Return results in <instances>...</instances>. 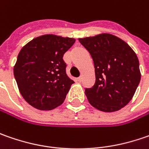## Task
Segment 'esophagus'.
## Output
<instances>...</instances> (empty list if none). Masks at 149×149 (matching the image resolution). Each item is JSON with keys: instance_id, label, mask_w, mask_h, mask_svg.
Returning a JSON list of instances; mask_svg holds the SVG:
<instances>
[{"instance_id": "esophagus-1", "label": "esophagus", "mask_w": 149, "mask_h": 149, "mask_svg": "<svg viewBox=\"0 0 149 149\" xmlns=\"http://www.w3.org/2000/svg\"><path fill=\"white\" fill-rule=\"evenodd\" d=\"M81 80H82V77H79L77 79L78 82H81Z\"/></svg>"}]
</instances>
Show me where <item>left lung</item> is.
Masks as SVG:
<instances>
[{
  "instance_id": "8db88e82",
  "label": "left lung",
  "mask_w": 149,
  "mask_h": 149,
  "mask_svg": "<svg viewBox=\"0 0 149 149\" xmlns=\"http://www.w3.org/2000/svg\"><path fill=\"white\" fill-rule=\"evenodd\" d=\"M94 60L95 84L85 89L89 104L103 112H115L127 105L140 82L137 54L125 41L111 34L79 38Z\"/></svg>"
}]
</instances>
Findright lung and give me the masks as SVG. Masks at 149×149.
<instances>
[{
    "mask_svg": "<svg viewBox=\"0 0 149 149\" xmlns=\"http://www.w3.org/2000/svg\"><path fill=\"white\" fill-rule=\"evenodd\" d=\"M75 39L48 34L20 49L14 76L20 95L32 107L51 110L63 104L74 81L68 77L63 55Z\"/></svg>",
    "mask_w": 149,
    "mask_h": 149,
    "instance_id": "obj_1",
    "label": "right lung"
}]
</instances>
